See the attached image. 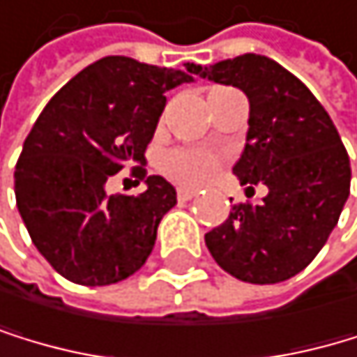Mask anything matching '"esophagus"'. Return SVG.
<instances>
[{"instance_id":"esophagus-1","label":"esophagus","mask_w":357,"mask_h":357,"mask_svg":"<svg viewBox=\"0 0 357 357\" xmlns=\"http://www.w3.org/2000/svg\"><path fill=\"white\" fill-rule=\"evenodd\" d=\"M197 195V190L193 188H177V199L180 202H188V199H193Z\"/></svg>"}]
</instances>
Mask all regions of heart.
Segmentation results:
<instances>
[{"instance_id": "obj_1", "label": "heart", "mask_w": 357, "mask_h": 357, "mask_svg": "<svg viewBox=\"0 0 357 357\" xmlns=\"http://www.w3.org/2000/svg\"><path fill=\"white\" fill-rule=\"evenodd\" d=\"M162 169L171 180L184 186H202L219 169V160L204 149H175L162 160Z\"/></svg>"}]
</instances>
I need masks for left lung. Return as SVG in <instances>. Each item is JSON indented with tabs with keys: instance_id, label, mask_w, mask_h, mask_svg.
<instances>
[{
	"instance_id": "obj_1",
	"label": "left lung",
	"mask_w": 357,
	"mask_h": 357,
	"mask_svg": "<svg viewBox=\"0 0 357 357\" xmlns=\"http://www.w3.org/2000/svg\"><path fill=\"white\" fill-rule=\"evenodd\" d=\"M190 70L245 94L250 118L232 173L241 186H268L259 204L232 206L226 222L206 232V248L239 281H287L338 224L351 186L347 149L325 107L276 61L241 54Z\"/></svg>"
}]
</instances>
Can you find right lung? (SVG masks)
Here are the masks:
<instances>
[{"instance_id":"1","label":"right lung","mask_w":357,"mask_h":357,"mask_svg":"<svg viewBox=\"0 0 357 357\" xmlns=\"http://www.w3.org/2000/svg\"><path fill=\"white\" fill-rule=\"evenodd\" d=\"M188 72L105 56L63 85L30 129L15 167L17 208L37 250L68 281L112 285L151 255L162 217L177 204L173 184L149 175L138 197L105 186L127 164L142 171L164 94L193 81Z\"/></svg>"}]
</instances>
